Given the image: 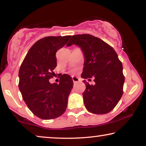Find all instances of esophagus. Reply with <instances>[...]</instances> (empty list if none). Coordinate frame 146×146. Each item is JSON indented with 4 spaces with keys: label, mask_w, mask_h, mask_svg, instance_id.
I'll use <instances>...</instances> for the list:
<instances>
[{
    "label": "esophagus",
    "mask_w": 146,
    "mask_h": 146,
    "mask_svg": "<svg viewBox=\"0 0 146 146\" xmlns=\"http://www.w3.org/2000/svg\"><path fill=\"white\" fill-rule=\"evenodd\" d=\"M72 80L74 82H77L80 81V79H79V78H78V77L72 76Z\"/></svg>",
    "instance_id": "34e87169"
}]
</instances>
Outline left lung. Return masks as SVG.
<instances>
[{
	"instance_id": "left-lung-1",
	"label": "left lung",
	"mask_w": 146,
	"mask_h": 146,
	"mask_svg": "<svg viewBox=\"0 0 146 146\" xmlns=\"http://www.w3.org/2000/svg\"><path fill=\"white\" fill-rule=\"evenodd\" d=\"M75 44L80 48L84 56L81 77L93 78L94 85L86 82L82 94L88 111L104 114L114 108L123 94L124 76L122 64L114 49L102 40L92 35H78L71 36L67 46Z\"/></svg>"
}]
</instances>
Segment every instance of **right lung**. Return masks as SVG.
<instances>
[{
    "label": "right lung",
    "mask_w": 146,
    "mask_h": 146,
    "mask_svg": "<svg viewBox=\"0 0 146 146\" xmlns=\"http://www.w3.org/2000/svg\"><path fill=\"white\" fill-rule=\"evenodd\" d=\"M71 36H47L34 44L20 68L19 90L30 110L42 119L56 118L67 108L68 98L73 80L64 74L59 84H51L56 67V53L68 41Z\"/></svg>",
    "instance_id": "obj_1"
}]
</instances>
